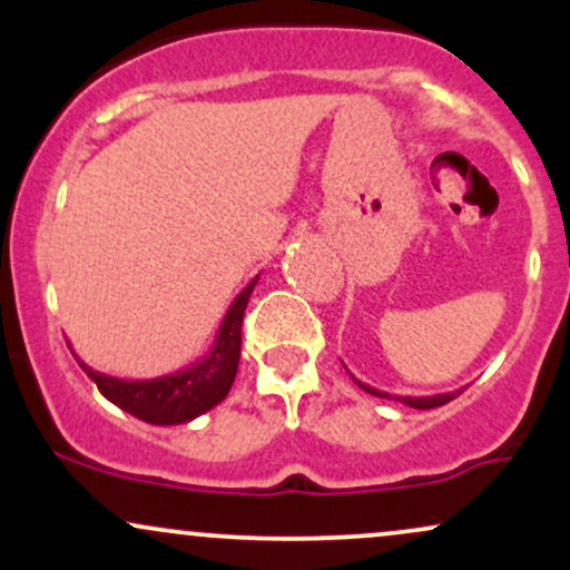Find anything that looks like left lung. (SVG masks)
<instances>
[{
  "label": "left lung",
  "mask_w": 570,
  "mask_h": 570,
  "mask_svg": "<svg viewBox=\"0 0 570 570\" xmlns=\"http://www.w3.org/2000/svg\"><path fill=\"white\" fill-rule=\"evenodd\" d=\"M353 381H356V377H353ZM358 383V389H364L367 391V394H372V396H383V399H396V402H402V404H407V407H415V410H431V407H442V404H448L450 399H455L458 394H461V391H450V394H434V396H391V394H385V391H377V389H372V385H367V383H362V381H356Z\"/></svg>",
  "instance_id": "left-lung-1"
}]
</instances>
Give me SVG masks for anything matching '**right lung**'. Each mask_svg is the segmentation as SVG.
<instances>
[{
  "label": "right lung",
  "instance_id": "obj_1",
  "mask_svg": "<svg viewBox=\"0 0 570 570\" xmlns=\"http://www.w3.org/2000/svg\"><path fill=\"white\" fill-rule=\"evenodd\" d=\"M257 278L246 284V289L227 307L212 351L200 356L198 362L189 364V367L176 370L171 375L149 377V381H122V377L96 372L82 358H75L109 402L139 417V421L153 423V426L189 423L193 417L217 407L230 391L240 362V324H244V311L254 286H257Z\"/></svg>",
  "mask_w": 570,
  "mask_h": 570
}]
</instances>
